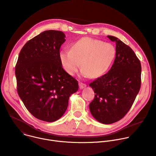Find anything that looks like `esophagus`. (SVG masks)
I'll list each match as a JSON object with an SVG mask.
<instances>
[{
    "mask_svg": "<svg viewBox=\"0 0 156 156\" xmlns=\"http://www.w3.org/2000/svg\"><path fill=\"white\" fill-rule=\"evenodd\" d=\"M87 87V84H84V83H79V87H80V89H83L84 88H85Z\"/></svg>",
    "mask_w": 156,
    "mask_h": 156,
    "instance_id": "34e87169",
    "label": "esophagus"
}]
</instances>
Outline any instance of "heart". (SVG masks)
<instances>
[{"label":"heart","instance_id":"obj_1","mask_svg":"<svg viewBox=\"0 0 156 156\" xmlns=\"http://www.w3.org/2000/svg\"><path fill=\"white\" fill-rule=\"evenodd\" d=\"M116 54L115 46L92 38H81L72 45L71 50H62L59 58L66 72L73 76L80 67L84 77H100L109 69Z\"/></svg>","mask_w":156,"mask_h":156}]
</instances>
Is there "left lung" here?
<instances>
[{"label":"left lung","instance_id":"8db88e82","mask_svg":"<svg viewBox=\"0 0 156 156\" xmlns=\"http://www.w3.org/2000/svg\"><path fill=\"white\" fill-rule=\"evenodd\" d=\"M115 60L109 72L90 84L94 100L89 105L92 116L105 124L121 119L131 109L141 83V65L134 51L117 37Z\"/></svg>","mask_w":156,"mask_h":156}]
</instances>
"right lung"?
I'll return each mask as SVG.
<instances>
[{
  "label": "right lung",
  "mask_w": 156,
  "mask_h": 156,
  "mask_svg": "<svg viewBox=\"0 0 156 156\" xmlns=\"http://www.w3.org/2000/svg\"><path fill=\"white\" fill-rule=\"evenodd\" d=\"M62 31L46 30L28 41L16 66L18 94L36 118L54 122L65 112L78 81L62 68L59 53L65 41Z\"/></svg>",
  "instance_id": "obj_1"
}]
</instances>
